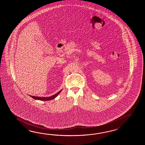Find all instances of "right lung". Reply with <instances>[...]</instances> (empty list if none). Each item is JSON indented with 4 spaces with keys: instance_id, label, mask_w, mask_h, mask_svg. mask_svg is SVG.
<instances>
[{
    "instance_id": "obj_1",
    "label": "right lung",
    "mask_w": 145,
    "mask_h": 145,
    "mask_svg": "<svg viewBox=\"0 0 145 145\" xmlns=\"http://www.w3.org/2000/svg\"><path fill=\"white\" fill-rule=\"evenodd\" d=\"M61 91H59V92L57 93L56 94L54 95L50 96V97H36V96H31L32 98L35 99H38V100H40V101H50V100H52L53 99H55L57 96L58 95L59 93H60Z\"/></svg>"
}]
</instances>
